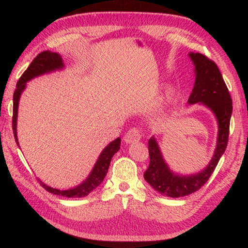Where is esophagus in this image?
<instances>
[{
	"mask_svg": "<svg viewBox=\"0 0 248 248\" xmlns=\"http://www.w3.org/2000/svg\"><path fill=\"white\" fill-rule=\"evenodd\" d=\"M141 138L140 131L138 128H131L125 133L124 140L127 144H131V142H138Z\"/></svg>",
	"mask_w": 248,
	"mask_h": 248,
	"instance_id": "obj_1",
	"label": "esophagus"
}]
</instances>
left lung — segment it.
Masks as SVG:
<instances>
[{
	"label": "left lung",
	"mask_w": 248,
	"mask_h": 248,
	"mask_svg": "<svg viewBox=\"0 0 248 248\" xmlns=\"http://www.w3.org/2000/svg\"><path fill=\"white\" fill-rule=\"evenodd\" d=\"M194 65L196 81L188 98L189 104L200 102L212 110L218 124V134L214 155L208 166L194 175H178L171 171L164 161L158 142L152 137L149 140L150 164L144 172L146 181L164 197L180 198L196 192L208 179L226 151L230 133V121L232 111V98L217 65L206 56L189 52Z\"/></svg>",
	"instance_id": "8db88e82"
}]
</instances>
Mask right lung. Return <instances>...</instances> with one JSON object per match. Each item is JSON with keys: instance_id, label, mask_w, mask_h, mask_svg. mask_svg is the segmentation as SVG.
<instances>
[{"instance_id": "obj_1", "label": "right lung", "mask_w": 248, "mask_h": 248, "mask_svg": "<svg viewBox=\"0 0 248 248\" xmlns=\"http://www.w3.org/2000/svg\"><path fill=\"white\" fill-rule=\"evenodd\" d=\"M64 64H63V59L60 56L58 52H52L50 50L42 51L37 56L33 62L30 64V66L27 68V70L24 72V74L20 77V78L17 81L16 89L13 94V117H12V128H13V134L14 139L17 146L18 145V140H17V132H16V125H17V111H18V102L20 95L22 91L26 89L27 81L31 80L32 78L42 76V74L49 73L51 71H56L63 69ZM120 144H121V139L118 138L115 140L110 141L109 144L103 149V151L99 155L98 159H97L93 170L90 172L88 178L85 180L84 182L80 183L74 188L70 189H57L52 188V187L46 185L40 181L41 186L43 188H46L50 193L57 194V196H62L65 198H82L86 197L90 192H92L95 188L98 187L103 179L106 178L110 160L112 156L117 153L120 149Z\"/></svg>"}]
</instances>
